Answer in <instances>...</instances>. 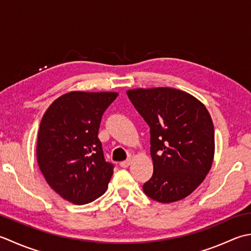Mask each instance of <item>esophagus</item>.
<instances>
[{
	"instance_id": "34e87169",
	"label": "esophagus",
	"mask_w": 251,
	"mask_h": 251,
	"mask_svg": "<svg viewBox=\"0 0 251 251\" xmlns=\"http://www.w3.org/2000/svg\"><path fill=\"white\" fill-rule=\"evenodd\" d=\"M131 162H132L131 158H129V159H126V160H125V161H121V162H120V166H121L122 168H127V167H129V166L131 165Z\"/></svg>"
}]
</instances>
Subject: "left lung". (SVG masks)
Wrapping results in <instances>:
<instances>
[{"instance_id": "left-lung-1", "label": "left lung", "mask_w": 251, "mask_h": 251, "mask_svg": "<svg viewBox=\"0 0 251 251\" xmlns=\"http://www.w3.org/2000/svg\"><path fill=\"white\" fill-rule=\"evenodd\" d=\"M126 94L151 129L154 173L143 191L162 203L187 197L211 169L214 127L210 114L196 97L181 90L134 89Z\"/></svg>"}]
</instances>
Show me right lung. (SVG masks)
Listing matches in <instances>:
<instances>
[{
    "label": "right lung",
    "instance_id": "obj_1",
    "mask_svg": "<svg viewBox=\"0 0 251 251\" xmlns=\"http://www.w3.org/2000/svg\"><path fill=\"white\" fill-rule=\"evenodd\" d=\"M118 93L69 92L55 100L40 124L37 159L49 185L75 204L106 192L114 165L104 158L99 137L101 117Z\"/></svg>",
    "mask_w": 251,
    "mask_h": 251
}]
</instances>
